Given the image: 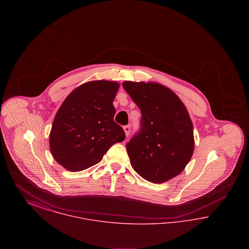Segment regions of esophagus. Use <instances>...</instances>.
Returning <instances> with one entry per match:
<instances>
[{
    "mask_svg": "<svg viewBox=\"0 0 249 249\" xmlns=\"http://www.w3.org/2000/svg\"><path fill=\"white\" fill-rule=\"evenodd\" d=\"M123 129H124V131H125V134H126V136H129V134H130V127L128 125V126H124L123 127Z\"/></svg>",
    "mask_w": 249,
    "mask_h": 249,
    "instance_id": "34e87169",
    "label": "esophagus"
}]
</instances>
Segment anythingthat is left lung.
I'll use <instances>...</instances> for the list:
<instances>
[{"instance_id":"8db88e82","label":"left lung","mask_w":249,"mask_h":249,"mask_svg":"<svg viewBox=\"0 0 249 249\" xmlns=\"http://www.w3.org/2000/svg\"><path fill=\"white\" fill-rule=\"evenodd\" d=\"M122 86L142 113L140 132L126 144L130 164L143 179L164 183L181 174L193 154L189 112L161 84L125 81Z\"/></svg>"}]
</instances>
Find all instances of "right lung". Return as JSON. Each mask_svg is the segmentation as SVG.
<instances>
[{
  "label": "right lung",
  "instance_id": "right-lung-1",
  "mask_svg": "<svg viewBox=\"0 0 249 249\" xmlns=\"http://www.w3.org/2000/svg\"><path fill=\"white\" fill-rule=\"evenodd\" d=\"M119 88L116 81L94 80L66 97L49 134L50 151L59 165L70 172L83 171L125 139L124 130L114 121L113 102Z\"/></svg>",
  "mask_w": 249,
  "mask_h": 249
}]
</instances>
